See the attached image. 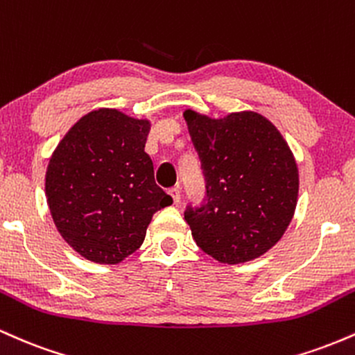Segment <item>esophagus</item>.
<instances>
[{"mask_svg": "<svg viewBox=\"0 0 355 355\" xmlns=\"http://www.w3.org/2000/svg\"><path fill=\"white\" fill-rule=\"evenodd\" d=\"M168 195L173 198V203H180V189H178V187H173V189H170Z\"/></svg>", "mask_w": 355, "mask_h": 355, "instance_id": "esophagus-1", "label": "esophagus"}]
</instances>
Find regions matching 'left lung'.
I'll return each mask as SVG.
<instances>
[{"mask_svg": "<svg viewBox=\"0 0 355 355\" xmlns=\"http://www.w3.org/2000/svg\"><path fill=\"white\" fill-rule=\"evenodd\" d=\"M183 116L207 182V202L185 210L193 240L222 263L263 255L294 217L299 197L294 153L260 113L210 118L185 110Z\"/></svg>", "mask_w": 355, "mask_h": 355, "instance_id": "8db88e82", "label": "left lung"}]
</instances>
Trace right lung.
<instances>
[{
    "mask_svg": "<svg viewBox=\"0 0 355 355\" xmlns=\"http://www.w3.org/2000/svg\"><path fill=\"white\" fill-rule=\"evenodd\" d=\"M148 132V120L98 108L81 116L51 155L44 191L53 222L87 260L120 263L144 243L155 211L173 203L155 183Z\"/></svg>",
    "mask_w": 355,
    "mask_h": 355,
    "instance_id": "1",
    "label": "right lung"
}]
</instances>
